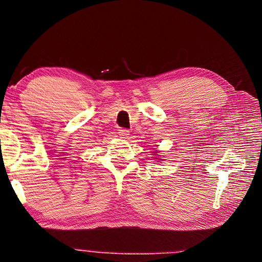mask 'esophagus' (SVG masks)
I'll return each instance as SVG.
<instances>
[{
	"label": "esophagus",
	"instance_id": "obj_1",
	"mask_svg": "<svg viewBox=\"0 0 262 262\" xmlns=\"http://www.w3.org/2000/svg\"><path fill=\"white\" fill-rule=\"evenodd\" d=\"M118 133H119V135L122 137V139H127L128 135H129V130L126 129V128H120Z\"/></svg>",
	"mask_w": 262,
	"mask_h": 262
}]
</instances>
